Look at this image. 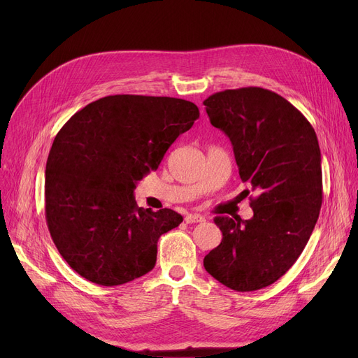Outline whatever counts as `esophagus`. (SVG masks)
Wrapping results in <instances>:
<instances>
[{"label":"esophagus","mask_w":358,"mask_h":358,"mask_svg":"<svg viewBox=\"0 0 358 358\" xmlns=\"http://www.w3.org/2000/svg\"><path fill=\"white\" fill-rule=\"evenodd\" d=\"M184 220H185L187 223H201V222H204L206 219H204V216H201V215H185Z\"/></svg>","instance_id":"34e87169"}]
</instances>
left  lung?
Segmentation results:
<instances>
[{"mask_svg": "<svg viewBox=\"0 0 358 358\" xmlns=\"http://www.w3.org/2000/svg\"><path fill=\"white\" fill-rule=\"evenodd\" d=\"M203 104L257 194L251 219L215 217L223 238L203 264L232 290H259L286 274L313 232L322 206L321 149L308 119L270 90H224Z\"/></svg>", "mask_w": 358, "mask_h": 358, "instance_id": "left-lung-1", "label": "left lung"}]
</instances>
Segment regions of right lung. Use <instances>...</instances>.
Masks as SVG:
<instances>
[{"mask_svg":"<svg viewBox=\"0 0 358 358\" xmlns=\"http://www.w3.org/2000/svg\"><path fill=\"white\" fill-rule=\"evenodd\" d=\"M199 116L187 100L119 94L90 103L64 124L46 162L45 213L73 271L111 287L155 267L159 236L182 216L139 208L134 190Z\"/></svg>","mask_w":358,"mask_h":358,"instance_id":"add662e5","label":"right lung"}]
</instances>
